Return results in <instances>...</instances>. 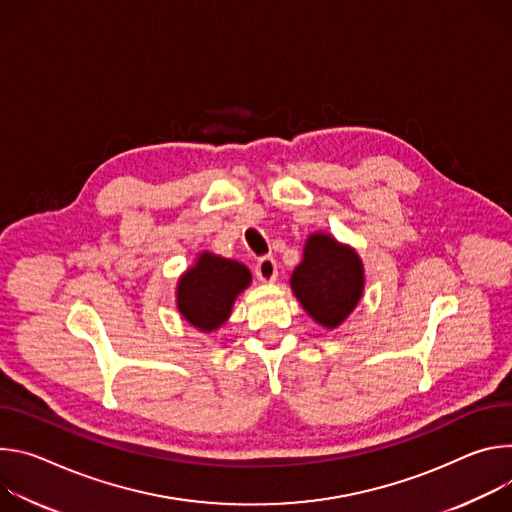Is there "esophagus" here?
<instances>
[{
	"label": "esophagus",
	"instance_id": "obj_1",
	"mask_svg": "<svg viewBox=\"0 0 512 512\" xmlns=\"http://www.w3.org/2000/svg\"><path fill=\"white\" fill-rule=\"evenodd\" d=\"M256 276H258L262 282H272V280H276V276H278L276 260H274L272 256H262V258H258V262H256Z\"/></svg>",
	"mask_w": 512,
	"mask_h": 512
}]
</instances>
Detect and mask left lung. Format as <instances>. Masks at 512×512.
<instances>
[{"label": "left lung", "instance_id": "left-lung-1", "mask_svg": "<svg viewBox=\"0 0 512 512\" xmlns=\"http://www.w3.org/2000/svg\"><path fill=\"white\" fill-rule=\"evenodd\" d=\"M291 287L305 311L333 329L358 305L364 291V270L358 254L325 234L307 240L303 262L291 276Z\"/></svg>", "mask_w": 512, "mask_h": 512}]
</instances>
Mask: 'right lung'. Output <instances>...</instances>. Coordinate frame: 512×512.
Masks as SVG:
<instances>
[{
  "instance_id": "add662e5",
  "label": "right lung",
  "mask_w": 512,
  "mask_h": 512,
  "mask_svg": "<svg viewBox=\"0 0 512 512\" xmlns=\"http://www.w3.org/2000/svg\"><path fill=\"white\" fill-rule=\"evenodd\" d=\"M250 280L252 274L244 264L205 252L179 280V311L191 325L213 331L230 317L236 297Z\"/></svg>"
}]
</instances>
